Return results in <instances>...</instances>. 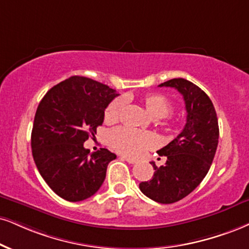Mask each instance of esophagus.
Listing matches in <instances>:
<instances>
[{"label": "esophagus", "instance_id": "obj_1", "mask_svg": "<svg viewBox=\"0 0 249 249\" xmlns=\"http://www.w3.org/2000/svg\"><path fill=\"white\" fill-rule=\"evenodd\" d=\"M121 159H124V160L128 161V162H129V164H135V162H137L136 159H134V158H130V157H125V156H122Z\"/></svg>", "mask_w": 249, "mask_h": 249}]
</instances>
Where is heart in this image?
I'll return each instance as SVG.
<instances>
[{
  "mask_svg": "<svg viewBox=\"0 0 249 249\" xmlns=\"http://www.w3.org/2000/svg\"><path fill=\"white\" fill-rule=\"evenodd\" d=\"M141 103L146 112L156 119L166 118L172 110V104L167 97L160 93H146L141 96ZM124 107V101L121 98L114 99L106 107L104 119L108 124L118 121ZM109 145L116 151L124 155L137 157L144 150L151 148L156 144L152 134L136 131L129 128H116L108 135Z\"/></svg>",
  "mask_w": 249,
  "mask_h": 249,
  "instance_id": "1",
  "label": "heart"
}]
</instances>
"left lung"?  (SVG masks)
Instances as JSON below:
<instances>
[{"label":"left lung","instance_id":"1","mask_svg":"<svg viewBox=\"0 0 249 249\" xmlns=\"http://www.w3.org/2000/svg\"><path fill=\"white\" fill-rule=\"evenodd\" d=\"M158 87L174 88L182 94L187 121L176 139L158 150L166 162L160 167L151 162L153 177L141 182L140 189L153 201L170 204L186 197L207 176L218 145L219 128L213 101L194 83L173 78Z\"/></svg>","mask_w":249,"mask_h":249}]
</instances>
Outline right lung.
Returning <instances> with one entry per match:
<instances>
[{"label":"right lung","instance_id":"add662e5","mask_svg":"<svg viewBox=\"0 0 249 249\" xmlns=\"http://www.w3.org/2000/svg\"><path fill=\"white\" fill-rule=\"evenodd\" d=\"M115 90L88 77L71 76L51 89L36 108L31 148L40 176L69 202L96 194L116 156L107 149L90 153L85 141L103 124Z\"/></svg>","mask_w":249,"mask_h":249}]
</instances>
